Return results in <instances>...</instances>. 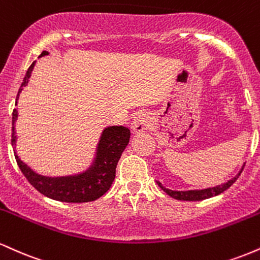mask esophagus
<instances>
[{
  "mask_svg": "<svg viewBox=\"0 0 260 260\" xmlns=\"http://www.w3.org/2000/svg\"><path fill=\"white\" fill-rule=\"evenodd\" d=\"M149 126H150V116L148 115L147 112H137L134 113L132 121H131L129 127L132 129V132L138 133L143 132V131L148 129Z\"/></svg>",
  "mask_w": 260,
  "mask_h": 260,
  "instance_id": "esophagus-1",
  "label": "esophagus"
}]
</instances>
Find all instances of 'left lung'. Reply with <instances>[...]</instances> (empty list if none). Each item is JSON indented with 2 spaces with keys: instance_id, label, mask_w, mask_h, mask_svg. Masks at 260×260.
Listing matches in <instances>:
<instances>
[{
  "instance_id": "8db88e82",
  "label": "left lung",
  "mask_w": 260,
  "mask_h": 260,
  "mask_svg": "<svg viewBox=\"0 0 260 260\" xmlns=\"http://www.w3.org/2000/svg\"><path fill=\"white\" fill-rule=\"evenodd\" d=\"M246 164H243L242 168L240 169V171L237 172V175L235 177H232L231 180H229L228 182L221 184H217L215 187H208V188H203V189H188V190H174V189H169L165 186H162L160 181H156L157 186H159L166 194H169L172 198L178 199V201H189V202H197V201H203V199H208L211 198V197H215L220 193L225 192L228 188H230L232 184L235 183L236 180L240 177V175L242 174L243 168Z\"/></svg>"
}]
</instances>
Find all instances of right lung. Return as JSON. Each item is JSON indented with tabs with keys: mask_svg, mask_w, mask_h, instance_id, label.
<instances>
[{
	"mask_svg": "<svg viewBox=\"0 0 260 260\" xmlns=\"http://www.w3.org/2000/svg\"><path fill=\"white\" fill-rule=\"evenodd\" d=\"M46 55H49V52L43 51L39 57H44ZM35 62L37 61L32 62L26 71L22 85L18 90L16 106L23 88L28 85ZM17 120L18 111L17 109H14L12 113V145H13L14 156H16L20 171L25 176L26 180L41 194L58 202L86 203L96 201L111 188L116 176V166L122 153L129 143L131 132L128 128L123 126H110L104 128L96 149H95L91 164L84 171L64 176H46L32 170L18 156L16 150Z\"/></svg>",
	"mask_w": 260,
	"mask_h": 260,
	"instance_id": "right-lung-1",
	"label": "right lung"
}]
</instances>
